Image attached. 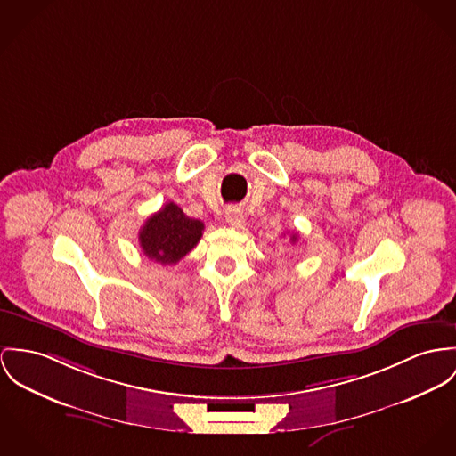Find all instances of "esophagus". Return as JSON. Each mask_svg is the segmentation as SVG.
<instances>
[{"mask_svg":"<svg viewBox=\"0 0 456 456\" xmlns=\"http://www.w3.org/2000/svg\"><path fill=\"white\" fill-rule=\"evenodd\" d=\"M225 220H227L229 225L236 227V229H240V227L245 225V215H243V211L240 210V208H236V207L227 208V211H225Z\"/></svg>","mask_w":456,"mask_h":456,"instance_id":"34e87169","label":"esophagus"}]
</instances>
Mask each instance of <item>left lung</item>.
I'll return each mask as SVG.
<instances>
[{"label":"left lung","instance_id":"1","mask_svg":"<svg viewBox=\"0 0 456 456\" xmlns=\"http://www.w3.org/2000/svg\"><path fill=\"white\" fill-rule=\"evenodd\" d=\"M297 240V234H291V241H295Z\"/></svg>","mask_w":456,"mask_h":456}]
</instances>
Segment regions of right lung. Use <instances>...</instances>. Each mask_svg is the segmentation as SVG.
<instances>
[{
    "label": "right lung",
    "instance_id": "1",
    "mask_svg": "<svg viewBox=\"0 0 456 456\" xmlns=\"http://www.w3.org/2000/svg\"><path fill=\"white\" fill-rule=\"evenodd\" d=\"M205 224L187 216L175 203H167L151 215L139 232V243L147 258L163 265L176 264L203 236Z\"/></svg>",
    "mask_w": 456,
    "mask_h": 456
}]
</instances>
